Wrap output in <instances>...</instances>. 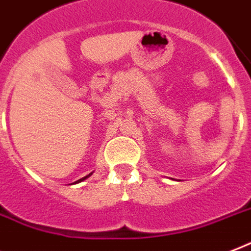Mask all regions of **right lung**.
<instances>
[{"label": "right lung", "mask_w": 251, "mask_h": 251, "mask_svg": "<svg viewBox=\"0 0 251 251\" xmlns=\"http://www.w3.org/2000/svg\"><path fill=\"white\" fill-rule=\"evenodd\" d=\"M91 174H93V172H91V173H90V174H87V176H83V178H81V179H78V180H75V183H79V182H82V180H85V179H87V178H89V176H91Z\"/></svg>", "instance_id": "add662e5"}]
</instances>
